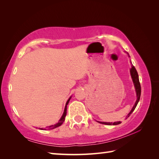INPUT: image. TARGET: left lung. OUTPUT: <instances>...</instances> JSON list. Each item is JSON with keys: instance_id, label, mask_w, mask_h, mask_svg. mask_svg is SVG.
<instances>
[{"instance_id": "8db88e82", "label": "left lung", "mask_w": 159, "mask_h": 159, "mask_svg": "<svg viewBox=\"0 0 159 159\" xmlns=\"http://www.w3.org/2000/svg\"><path fill=\"white\" fill-rule=\"evenodd\" d=\"M128 57H130L129 55H128V53L127 52ZM130 75L132 77V79H133V81L134 83V88H135V91H136V93H137V100L135 103H134V105L133 106V109L130 111V112L128 114V116H126V118L130 116V115L133 112L134 110L135 109V108L137 105L138 102H139V99H140V96H141V85H140V83H139V75H138V73L137 72V70L135 69V67H134L133 65H132V67L130 68ZM99 123L100 124H105V125H118L121 124V121H116V122H104V121H98Z\"/></svg>"}]
</instances>
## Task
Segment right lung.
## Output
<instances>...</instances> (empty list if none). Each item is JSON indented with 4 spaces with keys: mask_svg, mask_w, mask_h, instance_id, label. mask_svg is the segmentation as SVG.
Returning <instances> with one entry per match:
<instances>
[{
    "mask_svg": "<svg viewBox=\"0 0 159 159\" xmlns=\"http://www.w3.org/2000/svg\"><path fill=\"white\" fill-rule=\"evenodd\" d=\"M71 98H72V97H70V98H69L68 100H67V102H66V104L65 109H64L63 114L62 117H61V119L59 120V122L57 123V124H55V125H52V126H49L47 127V128H48V129H53V128H57V127L60 126L61 125V124L63 123V121H65V117H66V113H67V104H68V103H69V102H70V99H71ZM40 129L43 130V128H40Z\"/></svg>",
    "mask_w": 159,
    "mask_h": 159,
    "instance_id": "right-lung-1",
    "label": "right lung"
}]
</instances>
